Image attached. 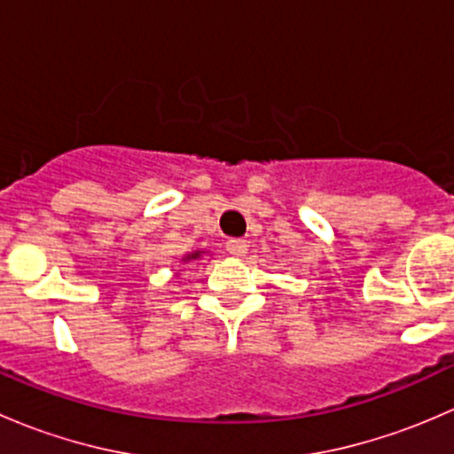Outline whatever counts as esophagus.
Instances as JSON below:
<instances>
[{
  "label": "esophagus",
  "instance_id": "esophagus-1",
  "mask_svg": "<svg viewBox=\"0 0 454 454\" xmlns=\"http://www.w3.org/2000/svg\"><path fill=\"white\" fill-rule=\"evenodd\" d=\"M226 253L231 256H246L248 253V244L244 239H231L226 241Z\"/></svg>",
  "mask_w": 454,
  "mask_h": 454
}]
</instances>
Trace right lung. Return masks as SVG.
I'll list each match as a JSON object with an SVG mask.
<instances>
[{
	"instance_id": "1",
	"label": "right lung",
	"mask_w": 454,
	"mask_h": 454,
	"mask_svg": "<svg viewBox=\"0 0 454 454\" xmlns=\"http://www.w3.org/2000/svg\"><path fill=\"white\" fill-rule=\"evenodd\" d=\"M200 256H201V253H200V250H198V253H191V254H186V256H184V261H195V259H200Z\"/></svg>"
}]
</instances>
